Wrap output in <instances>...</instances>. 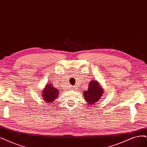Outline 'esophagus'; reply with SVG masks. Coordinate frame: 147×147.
I'll return each mask as SVG.
<instances>
[{
    "label": "esophagus",
    "mask_w": 147,
    "mask_h": 147,
    "mask_svg": "<svg viewBox=\"0 0 147 147\" xmlns=\"http://www.w3.org/2000/svg\"><path fill=\"white\" fill-rule=\"evenodd\" d=\"M72 88H73V90H75V89H77V86H73Z\"/></svg>",
    "instance_id": "obj_1"
}]
</instances>
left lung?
I'll use <instances>...</instances> for the list:
<instances>
[{
	"label": "left lung",
	"instance_id": "left-lung-1",
	"mask_svg": "<svg viewBox=\"0 0 147 147\" xmlns=\"http://www.w3.org/2000/svg\"><path fill=\"white\" fill-rule=\"evenodd\" d=\"M104 93L99 83L96 80H91L90 82L88 90L84 91V97L88 105H94L98 101Z\"/></svg>",
	"mask_w": 147,
	"mask_h": 147
}]
</instances>
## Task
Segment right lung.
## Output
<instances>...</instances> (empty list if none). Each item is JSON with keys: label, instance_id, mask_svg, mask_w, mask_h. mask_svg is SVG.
Listing matches in <instances>:
<instances>
[{"label": "right lung", "instance_id": "add662e5", "mask_svg": "<svg viewBox=\"0 0 147 147\" xmlns=\"http://www.w3.org/2000/svg\"><path fill=\"white\" fill-rule=\"evenodd\" d=\"M42 94L43 100L45 101L46 103L50 104L54 101L59 94V90L57 88H55L53 85L51 83H49L46 85L45 88L42 90Z\"/></svg>", "mask_w": 147, "mask_h": 147}]
</instances>
